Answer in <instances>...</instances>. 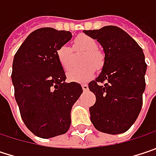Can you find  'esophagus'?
Returning <instances> with one entry per match:
<instances>
[{
	"label": "esophagus",
	"instance_id": "esophagus-1",
	"mask_svg": "<svg viewBox=\"0 0 156 156\" xmlns=\"http://www.w3.org/2000/svg\"><path fill=\"white\" fill-rule=\"evenodd\" d=\"M82 88H83V90H89V86H88V84H83V85H82Z\"/></svg>",
	"mask_w": 156,
	"mask_h": 156
}]
</instances>
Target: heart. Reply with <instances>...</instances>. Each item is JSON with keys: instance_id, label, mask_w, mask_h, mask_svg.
Instances as JSON below:
<instances>
[{"instance_id": "b5f03b06", "label": "heart", "mask_w": 156, "mask_h": 156, "mask_svg": "<svg viewBox=\"0 0 156 156\" xmlns=\"http://www.w3.org/2000/svg\"><path fill=\"white\" fill-rule=\"evenodd\" d=\"M74 48L86 52L83 58V65L81 68H75L69 70L66 75L69 81L83 83L91 80L95 75L96 67L100 69L104 65V55L98 50V42L92 37L80 34L73 41ZM71 56L72 50L66 45H62L57 50V58L60 66L65 69L68 70L71 67Z\"/></svg>"}]
</instances>
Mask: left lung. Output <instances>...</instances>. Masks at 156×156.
Listing matches in <instances>:
<instances>
[{"label": "left lung", "instance_id": "1", "mask_svg": "<svg viewBox=\"0 0 156 156\" xmlns=\"http://www.w3.org/2000/svg\"><path fill=\"white\" fill-rule=\"evenodd\" d=\"M83 32L97 40L105 52L102 71L89 83L96 96V103L90 107V121L101 132L123 133L135 122L143 104L145 55L136 41L117 27Z\"/></svg>", "mask_w": 156, "mask_h": 156}]
</instances>
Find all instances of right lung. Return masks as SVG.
I'll use <instances>...</instances> for the list:
<instances>
[{"label": "right lung", "mask_w": 156, "mask_h": 156, "mask_svg": "<svg viewBox=\"0 0 156 156\" xmlns=\"http://www.w3.org/2000/svg\"><path fill=\"white\" fill-rule=\"evenodd\" d=\"M72 38L69 31L43 27L31 33L14 56L11 79L23 122L40 138L65 134L71 110L83 93L81 84L66 83L58 49Z\"/></svg>", "instance_id": "1"}]
</instances>
